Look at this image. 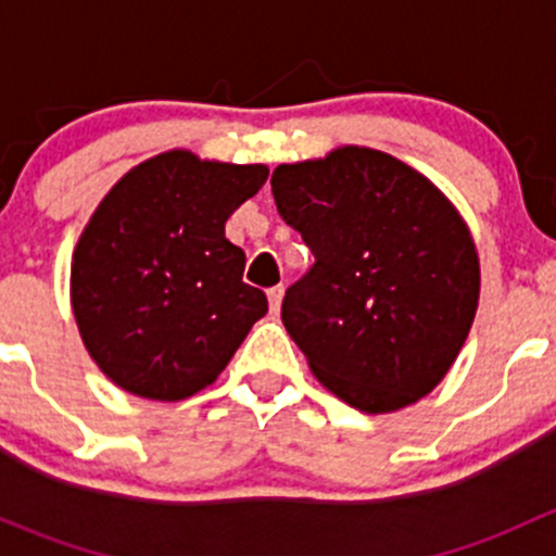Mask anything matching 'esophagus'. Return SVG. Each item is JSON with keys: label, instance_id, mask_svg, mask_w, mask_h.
I'll use <instances>...</instances> for the list:
<instances>
[{"label": "esophagus", "instance_id": "34e87169", "mask_svg": "<svg viewBox=\"0 0 556 556\" xmlns=\"http://www.w3.org/2000/svg\"><path fill=\"white\" fill-rule=\"evenodd\" d=\"M282 299H285V288H282V285H277V288L268 290V306H271L274 314H277L279 306H282Z\"/></svg>", "mask_w": 556, "mask_h": 556}]
</instances>
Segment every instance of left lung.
Wrapping results in <instances>:
<instances>
[{
  "label": "left lung",
  "instance_id": "left-lung-1",
  "mask_svg": "<svg viewBox=\"0 0 556 556\" xmlns=\"http://www.w3.org/2000/svg\"><path fill=\"white\" fill-rule=\"evenodd\" d=\"M271 193L314 266L282 323L314 379L366 414H392L450 374L479 309L473 233L450 195L395 155L341 144L279 164Z\"/></svg>",
  "mask_w": 556,
  "mask_h": 556
}]
</instances>
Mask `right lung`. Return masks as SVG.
Returning <instances> with one entry per match:
<instances>
[{"label":"right lung","mask_w":556,"mask_h":556,"mask_svg":"<svg viewBox=\"0 0 556 556\" xmlns=\"http://www.w3.org/2000/svg\"><path fill=\"white\" fill-rule=\"evenodd\" d=\"M266 177V164L174 148L106 190L72 252L70 304L112 384L177 403L226 371L268 312L242 282L244 252L226 239V220Z\"/></svg>","instance_id":"1"}]
</instances>
